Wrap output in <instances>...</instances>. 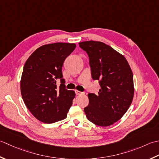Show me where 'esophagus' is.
<instances>
[{
  "instance_id": "1",
  "label": "esophagus",
  "mask_w": 159,
  "mask_h": 159,
  "mask_svg": "<svg viewBox=\"0 0 159 159\" xmlns=\"http://www.w3.org/2000/svg\"><path fill=\"white\" fill-rule=\"evenodd\" d=\"M75 93L77 95H84V93L82 92H80V91H78V90H75Z\"/></svg>"
}]
</instances>
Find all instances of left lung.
Returning a JSON list of instances; mask_svg holds the SVG:
<instances>
[{
  "label": "left lung",
  "mask_w": 159,
  "mask_h": 159,
  "mask_svg": "<svg viewBox=\"0 0 159 159\" xmlns=\"http://www.w3.org/2000/svg\"><path fill=\"white\" fill-rule=\"evenodd\" d=\"M89 57L92 78L98 80V94L89 93L84 108L87 119L99 126L111 125L124 115L134 97L133 74L125 57L102 42L79 43Z\"/></svg>",
  "instance_id": "obj_1"
}]
</instances>
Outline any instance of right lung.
I'll list each match as a JSON object with an SVG mask.
<instances>
[{
	"mask_svg": "<svg viewBox=\"0 0 159 159\" xmlns=\"http://www.w3.org/2000/svg\"><path fill=\"white\" fill-rule=\"evenodd\" d=\"M75 47L74 43L45 44L26 61L20 80L21 95L26 106L39 121L52 124L66 117L75 93L64 87L61 68ZM58 80L61 82L59 88Z\"/></svg>",
	"mask_w": 159,
	"mask_h": 159,
	"instance_id": "obj_1",
	"label": "right lung"
}]
</instances>
